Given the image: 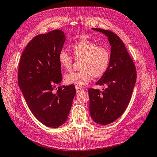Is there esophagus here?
Listing matches in <instances>:
<instances>
[{"label": "esophagus", "instance_id": "esophagus-1", "mask_svg": "<svg viewBox=\"0 0 157 157\" xmlns=\"http://www.w3.org/2000/svg\"><path fill=\"white\" fill-rule=\"evenodd\" d=\"M76 93H80L82 91V90H84V89L81 87V86H76Z\"/></svg>", "mask_w": 157, "mask_h": 157}]
</instances>
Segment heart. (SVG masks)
<instances>
[{"label": "heart", "mask_w": 157, "mask_h": 157, "mask_svg": "<svg viewBox=\"0 0 157 157\" xmlns=\"http://www.w3.org/2000/svg\"><path fill=\"white\" fill-rule=\"evenodd\" d=\"M75 60H82L81 71L71 72L65 75L67 84L83 86L90 81L92 76L101 77L109 65L110 53L106 48L100 47L98 44L88 39L76 42L72 46ZM58 62L62 69L70 71L72 67L73 58L68 52L62 49L58 54Z\"/></svg>", "instance_id": "heart-1"}]
</instances>
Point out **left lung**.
Wrapping results in <instances>:
<instances>
[{"label": "left lung", "mask_w": 157, "mask_h": 157, "mask_svg": "<svg viewBox=\"0 0 157 157\" xmlns=\"http://www.w3.org/2000/svg\"><path fill=\"white\" fill-rule=\"evenodd\" d=\"M105 34L111 45L110 62L107 71L97 85H106L103 89H89V111L93 120L107 125L118 119L130 102L136 80V69L120 38L112 31L92 28Z\"/></svg>", "instance_id": "1"}]
</instances>
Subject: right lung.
Instances as JSON below:
<instances>
[{
  "mask_svg": "<svg viewBox=\"0 0 157 157\" xmlns=\"http://www.w3.org/2000/svg\"><path fill=\"white\" fill-rule=\"evenodd\" d=\"M56 29L34 37L20 59L18 84L27 105L41 124L58 128L67 120L76 94L75 85L58 86L62 80L58 54L65 42Z\"/></svg>",
  "mask_w": 157,
  "mask_h": 157,
  "instance_id": "1",
  "label": "right lung"
}]
</instances>
